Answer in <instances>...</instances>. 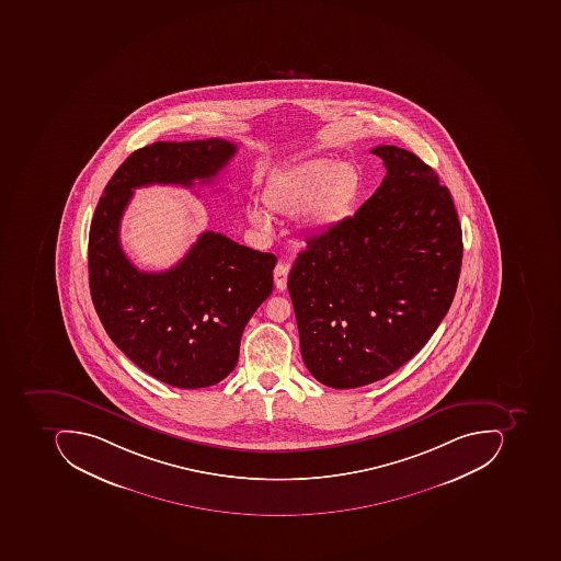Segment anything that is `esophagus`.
Masks as SVG:
<instances>
[{"label": "esophagus", "instance_id": "34e87169", "mask_svg": "<svg viewBox=\"0 0 561 561\" xmlns=\"http://www.w3.org/2000/svg\"><path fill=\"white\" fill-rule=\"evenodd\" d=\"M288 273H289V266L285 263H278L275 266V272H273V275H275V285L276 288L279 289V291H283V289H286V282H288Z\"/></svg>", "mask_w": 561, "mask_h": 561}]
</instances>
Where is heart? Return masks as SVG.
Returning <instances> with one entry per match:
<instances>
[{
  "label": "heart",
  "mask_w": 561,
  "mask_h": 561,
  "mask_svg": "<svg viewBox=\"0 0 561 561\" xmlns=\"http://www.w3.org/2000/svg\"><path fill=\"white\" fill-rule=\"evenodd\" d=\"M360 192L363 175L354 163L316 157L267 176L261 198L276 216H297L307 210L308 228L322 232L351 217ZM245 216L260 231H272V216L254 202L245 207Z\"/></svg>",
  "instance_id": "heart-1"
}]
</instances>
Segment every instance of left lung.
Masks as SVG:
<instances>
[{
  "instance_id": "8db88e82",
  "label": "left lung",
  "mask_w": 561,
  "mask_h": 561,
  "mask_svg": "<svg viewBox=\"0 0 561 561\" xmlns=\"http://www.w3.org/2000/svg\"><path fill=\"white\" fill-rule=\"evenodd\" d=\"M388 172L355 216L316 238L288 275L311 376L335 389L379 381L413 359L454 301L461 228L450 192L403 148H373Z\"/></svg>"
}]
</instances>
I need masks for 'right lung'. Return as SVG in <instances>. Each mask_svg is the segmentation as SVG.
I'll list each match as a JSON object with an SVG mask.
<instances>
[{
	"label": "right lung",
	"instance_id": "1",
	"mask_svg": "<svg viewBox=\"0 0 561 561\" xmlns=\"http://www.w3.org/2000/svg\"><path fill=\"white\" fill-rule=\"evenodd\" d=\"M236 150L219 138L139 148L92 217L89 288L101 323L129 360L173 388H207L232 373L245 323L272 295L276 256L206 231L167 272H139L119 241L122 217L135 188L213 182Z\"/></svg>",
	"mask_w": 561,
	"mask_h": 561
}]
</instances>
